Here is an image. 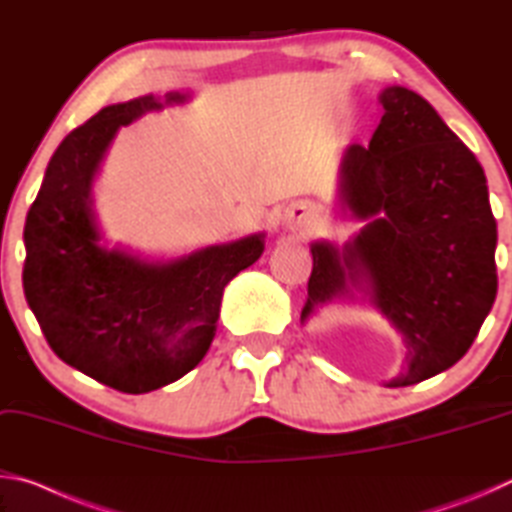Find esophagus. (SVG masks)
<instances>
[{
    "mask_svg": "<svg viewBox=\"0 0 512 512\" xmlns=\"http://www.w3.org/2000/svg\"><path fill=\"white\" fill-rule=\"evenodd\" d=\"M309 219H311V212L307 205H293L287 212V221L291 228H305V225H309Z\"/></svg>",
    "mask_w": 512,
    "mask_h": 512,
    "instance_id": "34e87169",
    "label": "esophagus"
}]
</instances>
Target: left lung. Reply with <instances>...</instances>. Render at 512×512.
<instances>
[{"instance_id":"obj_1","label":"left lung","mask_w":512,"mask_h":512,"mask_svg":"<svg viewBox=\"0 0 512 512\" xmlns=\"http://www.w3.org/2000/svg\"><path fill=\"white\" fill-rule=\"evenodd\" d=\"M384 115L368 146L350 144L339 205L363 228L343 246L311 244L302 325L332 302H366L404 343L388 388L452 368L497 296V221L474 153L427 99L402 85L379 92Z\"/></svg>"}]
</instances>
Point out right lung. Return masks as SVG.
<instances>
[{"label":"right lung","mask_w":512,"mask_h":512,"mask_svg":"<svg viewBox=\"0 0 512 512\" xmlns=\"http://www.w3.org/2000/svg\"><path fill=\"white\" fill-rule=\"evenodd\" d=\"M192 94H144L99 110L47 164L24 225V296L60 359L121 393H151L210 350L223 289L264 253V232L180 257L103 239L94 180L121 126Z\"/></svg>","instance_id":"obj_1"}]
</instances>
